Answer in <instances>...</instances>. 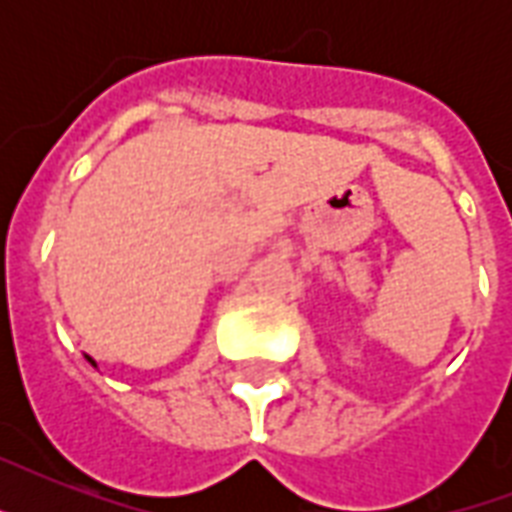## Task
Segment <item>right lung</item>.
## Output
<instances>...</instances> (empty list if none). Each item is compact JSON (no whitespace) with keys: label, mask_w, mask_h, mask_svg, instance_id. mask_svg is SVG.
I'll return each instance as SVG.
<instances>
[{"label":"right lung","mask_w":512,"mask_h":512,"mask_svg":"<svg viewBox=\"0 0 512 512\" xmlns=\"http://www.w3.org/2000/svg\"><path fill=\"white\" fill-rule=\"evenodd\" d=\"M90 364H95V361H92V358H90Z\"/></svg>","instance_id":"right-lung-1"}]
</instances>
